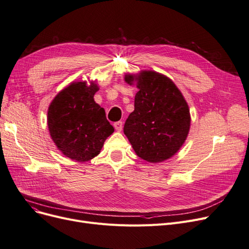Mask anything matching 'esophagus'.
I'll list each match as a JSON object with an SVG mask.
<instances>
[{
	"label": "esophagus",
	"mask_w": 249,
	"mask_h": 249,
	"mask_svg": "<svg viewBox=\"0 0 249 249\" xmlns=\"http://www.w3.org/2000/svg\"><path fill=\"white\" fill-rule=\"evenodd\" d=\"M114 127H115V129H116L117 131L120 132V131L122 130V128H123V123H122V121L115 122V123H114Z\"/></svg>",
	"instance_id": "obj_1"
}]
</instances>
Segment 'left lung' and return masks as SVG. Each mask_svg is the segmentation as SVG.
I'll return each mask as SVG.
<instances>
[{"instance_id": "left-lung-1", "label": "left lung", "mask_w": 249, "mask_h": 249, "mask_svg": "<svg viewBox=\"0 0 249 249\" xmlns=\"http://www.w3.org/2000/svg\"><path fill=\"white\" fill-rule=\"evenodd\" d=\"M134 80L126 75L129 84ZM138 91L134 111L124 124V134L136 155L150 163L174 156L184 143L190 127L186 101L171 79L155 71H142L135 78Z\"/></svg>"}]
</instances>
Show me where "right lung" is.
<instances>
[{
  "label": "right lung",
  "instance_id": "1",
  "mask_svg": "<svg viewBox=\"0 0 249 249\" xmlns=\"http://www.w3.org/2000/svg\"><path fill=\"white\" fill-rule=\"evenodd\" d=\"M96 84L73 82L57 94L49 107L48 126L62 153L75 160L86 161L100 154L114 128L106 113L93 100Z\"/></svg>",
  "mask_w": 249,
  "mask_h": 249
}]
</instances>
